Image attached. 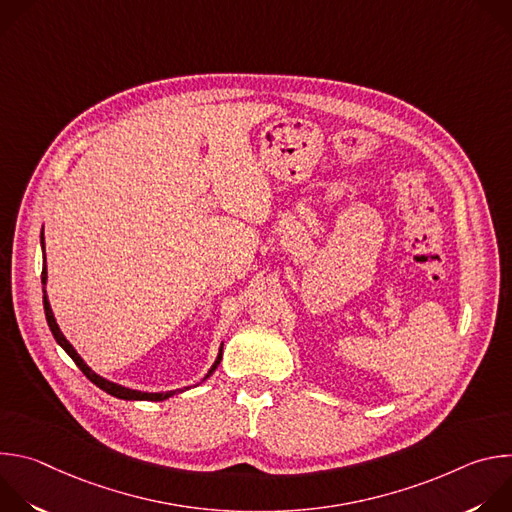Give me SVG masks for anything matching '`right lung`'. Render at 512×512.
Returning a JSON list of instances; mask_svg holds the SVG:
<instances>
[{"instance_id":"right-lung-1","label":"right lung","mask_w":512,"mask_h":512,"mask_svg":"<svg viewBox=\"0 0 512 512\" xmlns=\"http://www.w3.org/2000/svg\"><path fill=\"white\" fill-rule=\"evenodd\" d=\"M42 253H44V229H42ZM46 279H48V273H46V253H44V265H42V285H46ZM44 314H46V322H48V326H50V332H52V336H54V340L64 348V352L75 360V364L77 367L85 373V377L91 381V383H95L99 389H103L105 393H109V395H113V397H117V399H125V401H164V399H168V397H172V395H176V393H182V391H186V389H190V387H184V389H176V391H166V393H143V391H135V389H127V387H123V385H117V383H111V381H107V379H103V377H99L97 373H93L91 369H89V364L79 356V352L72 348V344L64 338V334L60 332V328H58V324H56V320H54V314H52V308H50V302H48V296H46V289H44ZM221 358H223V344H221V350H218V356H216V360H214V364L210 367V371L206 373V377L202 379V381H206L214 371H216V367L218 364H221Z\"/></svg>"}]
</instances>
